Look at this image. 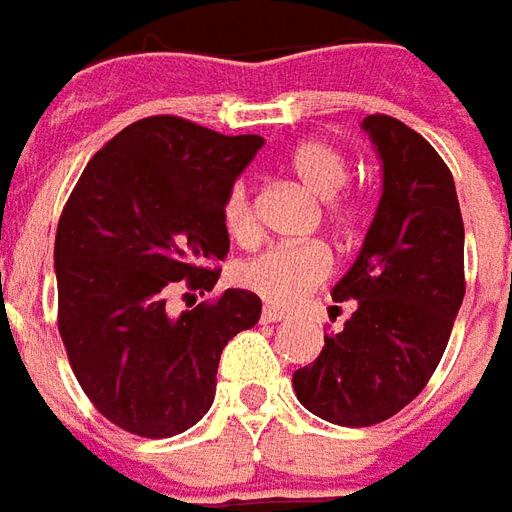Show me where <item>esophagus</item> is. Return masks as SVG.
<instances>
[{"label":"esophagus","mask_w":512,"mask_h":512,"mask_svg":"<svg viewBox=\"0 0 512 512\" xmlns=\"http://www.w3.org/2000/svg\"><path fill=\"white\" fill-rule=\"evenodd\" d=\"M286 320V311H281V308H262V322L264 325H270V322H281Z\"/></svg>","instance_id":"34e87169"}]
</instances>
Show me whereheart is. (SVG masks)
<instances>
[{
  "label": "heart",
  "mask_w": 512,
  "mask_h": 512,
  "mask_svg": "<svg viewBox=\"0 0 512 512\" xmlns=\"http://www.w3.org/2000/svg\"><path fill=\"white\" fill-rule=\"evenodd\" d=\"M286 162L297 184L314 198H320V215L328 228H333L336 234H350L361 223L364 209L358 204V198L342 192L350 179L347 159L333 143L322 137L303 140L289 151ZM220 215H223L226 231L237 242H253L259 234V223H256V212H253L245 181H234L228 187ZM328 275H331L328 250L317 242H306V245L267 248L259 256L245 259L237 267V284L273 306L289 308L311 295L314 289H320L328 281Z\"/></svg>",
  "instance_id": "obj_1"
}]
</instances>
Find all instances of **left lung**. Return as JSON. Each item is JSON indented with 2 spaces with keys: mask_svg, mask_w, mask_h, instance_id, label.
I'll return each mask as SVG.
<instances>
[{
  "mask_svg": "<svg viewBox=\"0 0 512 512\" xmlns=\"http://www.w3.org/2000/svg\"><path fill=\"white\" fill-rule=\"evenodd\" d=\"M364 129L383 162V195L358 259L333 286V300H353V314L292 375L303 408L342 427L386 422L422 394L466 295L447 162L391 115H369Z\"/></svg>",
  "mask_w": 512,
  "mask_h": 512,
  "instance_id": "obj_1",
  "label": "left lung"
}]
</instances>
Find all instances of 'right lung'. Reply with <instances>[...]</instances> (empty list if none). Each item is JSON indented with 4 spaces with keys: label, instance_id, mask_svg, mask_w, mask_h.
I'll return each mask as SVG.
<instances>
[{
    "label": "right lung",
    "instance_id": "right-lung-1",
    "mask_svg": "<svg viewBox=\"0 0 512 512\" xmlns=\"http://www.w3.org/2000/svg\"><path fill=\"white\" fill-rule=\"evenodd\" d=\"M264 146L176 115L134 121L93 154L54 237L57 328L96 411L170 438L212 408L220 353L259 322L262 300L226 289L179 317L173 289L212 292L228 253L220 206Z\"/></svg>",
    "mask_w": 512,
    "mask_h": 512
}]
</instances>
